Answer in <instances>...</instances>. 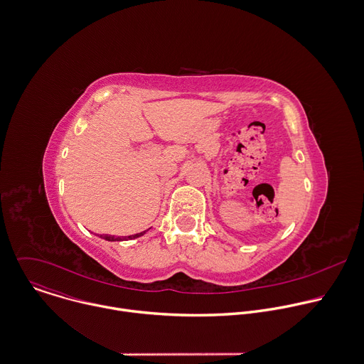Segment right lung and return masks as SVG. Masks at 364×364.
Segmentation results:
<instances>
[{"mask_svg":"<svg viewBox=\"0 0 364 364\" xmlns=\"http://www.w3.org/2000/svg\"><path fill=\"white\" fill-rule=\"evenodd\" d=\"M147 231V230H146ZM146 231L143 232H139V234H134V235H129V237H114V235H100V238L106 240V241H123V240H134V238H139L141 237L143 234H146Z\"/></svg>","mask_w":364,"mask_h":364,"instance_id":"1","label":"right lung"}]
</instances>
